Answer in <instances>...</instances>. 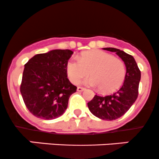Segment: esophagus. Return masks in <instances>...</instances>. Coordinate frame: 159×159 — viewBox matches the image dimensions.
<instances>
[{
  "instance_id": "1",
  "label": "esophagus",
  "mask_w": 159,
  "mask_h": 159,
  "mask_svg": "<svg viewBox=\"0 0 159 159\" xmlns=\"http://www.w3.org/2000/svg\"><path fill=\"white\" fill-rule=\"evenodd\" d=\"M83 90H85V88L80 87V86H78V87H77L78 92H82V91H83Z\"/></svg>"
}]
</instances>
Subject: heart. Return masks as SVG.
<instances>
[{
  "instance_id": "b5f03b06",
  "label": "heart",
  "mask_w": 159,
  "mask_h": 159,
  "mask_svg": "<svg viewBox=\"0 0 159 159\" xmlns=\"http://www.w3.org/2000/svg\"><path fill=\"white\" fill-rule=\"evenodd\" d=\"M67 76L74 84L83 78L85 83L90 86H98L103 93L117 90L122 85L126 75L125 65L121 59L101 50H92L83 52L79 59H70L66 66Z\"/></svg>"
}]
</instances>
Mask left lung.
<instances>
[{"label": "left lung", "instance_id": "obj_1", "mask_svg": "<svg viewBox=\"0 0 159 159\" xmlns=\"http://www.w3.org/2000/svg\"><path fill=\"white\" fill-rule=\"evenodd\" d=\"M103 49L114 52L124 61L126 66L125 82L117 92L107 96L95 95L87 105L89 111L97 117L113 120L122 117L138 98L141 71L131 55L115 48H103Z\"/></svg>", "mask_w": 159, "mask_h": 159}]
</instances>
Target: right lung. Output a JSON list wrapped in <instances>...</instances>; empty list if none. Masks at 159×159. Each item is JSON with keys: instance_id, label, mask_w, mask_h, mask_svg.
<instances>
[{"instance_id": "right-lung-1", "label": "right lung", "mask_w": 159, "mask_h": 159, "mask_svg": "<svg viewBox=\"0 0 159 159\" xmlns=\"http://www.w3.org/2000/svg\"><path fill=\"white\" fill-rule=\"evenodd\" d=\"M73 52L55 49L37 54L25 65L20 86L26 107L44 120L60 117L68 107L76 86L67 78L66 66Z\"/></svg>"}]
</instances>
